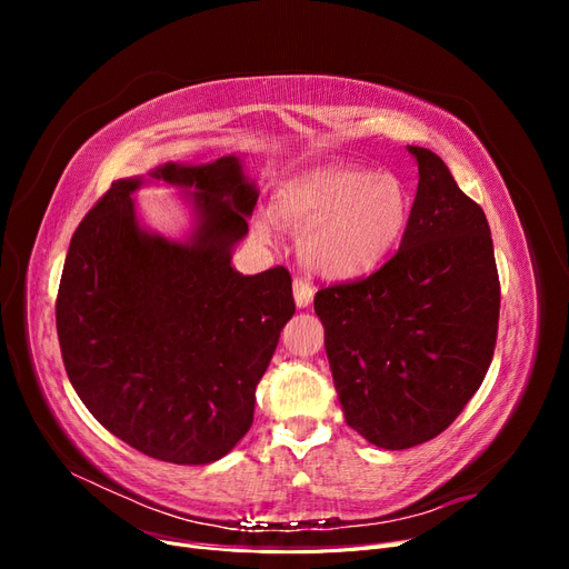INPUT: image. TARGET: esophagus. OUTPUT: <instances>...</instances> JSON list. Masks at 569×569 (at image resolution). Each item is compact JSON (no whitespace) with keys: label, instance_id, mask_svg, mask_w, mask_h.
<instances>
[{"label":"esophagus","instance_id":"1","mask_svg":"<svg viewBox=\"0 0 569 569\" xmlns=\"http://www.w3.org/2000/svg\"><path fill=\"white\" fill-rule=\"evenodd\" d=\"M313 297H316V289L313 284L303 280V278H297L295 280V301L299 308H308L313 303Z\"/></svg>","mask_w":569,"mask_h":569}]
</instances>
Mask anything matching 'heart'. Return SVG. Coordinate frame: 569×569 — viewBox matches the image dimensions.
Instances as JSON below:
<instances>
[{"label":"heart","instance_id":"heart-1","mask_svg":"<svg viewBox=\"0 0 569 569\" xmlns=\"http://www.w3.org/2000/svg\"><path fill=\"white\" fill-rule=\"evenodd\" d=\"M412 213L406 184L356 163H322L284 178L270 216L299 232L301 258L327 280L351 282L380 270L403 244ZM268 234V222H258Z\"/></svg>","mask_w":569,"mask_h":569}]
</instances>
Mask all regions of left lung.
I'll list each match as a JSON object with an SVG mask.
<instances>
[{
    "label": "left lung",
    "instance_id": "8db88e82",
    "mask_svg": "<svg viewBox=\"0 0 569 569\" xmlns=\"http://www.w3.org/2000/svg\"><path fill=\"white\" fill-rule=\"evenodd\" d=\"M410 226L366 280L322 287L316 313L347 425L387 451L441 435L491 366L501 284L489 222L425 147Z\"/></svg>",
    "mask_w": 569,
    "mask_h": 569
}]
</instances>
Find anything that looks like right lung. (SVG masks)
<instances>
[{"mask_svg":"<svg viewBox=\"0 0 569 569\" xmlns=\"http://www.w3.org/2000/svg\"><path fill=\"white\" fill-rule=\"evenodd\" d=\"M147 181L184 188L198 216L182 243L139 226ZM258 201L239 157L161 163L113 180L78 226L57 297L63 366L80 401L132 449L176 465L230 453L253 422L256 387L295 316L278 266L232 268Z\"/></svg>","mask_w":569,"mask_h":569,"instance_id":"1","label":"right lung"}]
</instances>
